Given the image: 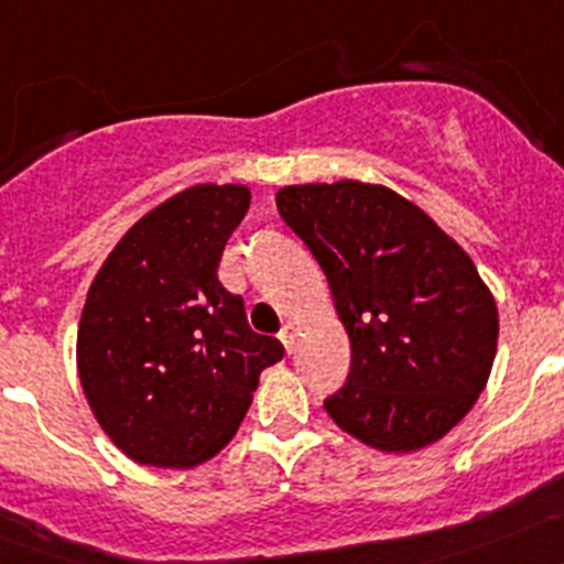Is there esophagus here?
<instances>
[{"label":"esophagus","instance_id":"esophagus-1","mask_svg":"<svg viewBox=\"0 0 564 564\" xmlns=\"http://www.w3.org/2000/svg\"><path fill=\"white\" fill-rule=\"evenodd\" d=\"M296 336H299V330L293 325H285L282 327V333H279V341L285 344L288 352H293V347H296Z\"/></svg>","mask_w":564,"mask_h":564}]
</instances>
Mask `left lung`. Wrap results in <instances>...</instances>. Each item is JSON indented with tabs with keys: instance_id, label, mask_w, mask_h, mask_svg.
Wrapping results in <instances>:
<instances>
[{
	"instance_id": "1",
	"label": "left lung",
	"mask_w": 564,
	"mask_h": 564,
	"mask_svg": "<svg viewBox=\"0 0 564 564\" xmlns=\"http://www.w3.org/2000/svg\"><path fill=\"white\" fill-rule=\"evenodd\" d=\"M276 206L325 271L352 347L327 415L392 455L449 435L486 390L500 336L471 257L378 183H299L279 188Z\"/></svg>"
}]
</instances>
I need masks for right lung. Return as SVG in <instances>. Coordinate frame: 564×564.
Masks as SVG:
<instances>
[{"label":"right lung","mask_w":564,"mask_h":564,"mask_svg":"<svg viewBox=\"0 0 564 564\" xmlns=\"http://www.w3.org/2000/svg\"><path fill=\"white\" fill-rule=\"evenodd\" d=\"M251 206L242 183H197L134 223L87 291L76 361L98 426L141 466L192 468L237 435L282 344L248 327L217 279Z\"/></svg>","instance_id":"1"}]
</instances>
